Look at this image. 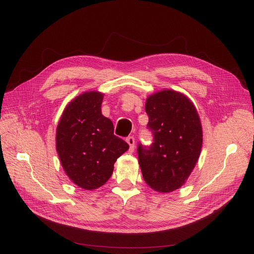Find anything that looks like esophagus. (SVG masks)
<instances>
[{
    "label": "esophagus",
    "instance_id": "esophagus-1",
    "mask_svg": "<svg viewBox=\"0 0 254 254\" xmlns=\"http://www.w3.org/2000/svg\"><path fill=\"white\" fill-rule=\"evenodd\" d=\"M127 142L128 145H129V149L133 151L134 148H135V138L132 137V136H128V137L127 138Z\"/></svg>",
    "mask_w": 254,
    "mask_h": 254
}]
</instances>
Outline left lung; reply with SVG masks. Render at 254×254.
Masks as SVG:
<instances>
[{
  "label": "left lung",
  "mask_w": 254,
  "mask_h": 254,
  "mask_svg": "<svg viewBox=\"0 0 254 254\" xmlns=\"http://www.w3.org/2000/svg\"><path fill=\"white\" fill-rule=\"evenodd\" d=\"M145 112L154 142L149 148L139 143V166L148 186L169 193L186 183L199 158L202 145L199 116L189 98L172 89L148 97Z\"/></svg>",
  "instance_id": "8db88e82"
}]
</instances>
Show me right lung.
I'll return each mask as SVG.
<instances>
[{
	"instance_id": "right-lung-1",
	"label": "right lung",
	"mask_w": 254,
	"mask_h": 254,
	"mask_svg": "<svg viewBox=\"0 0 254 254\" xmlns=\"http://www.w3.org/2000/svg\"><path fill=\"white\" fill-rule=\"evenodd\" d=\"M103 94L85 92L65 108L57 127L56 149L70 181L85 190L103 186L114 163L128 144L114 135L113 122L102 115Z\"/></svg>"
}]
</instances>
